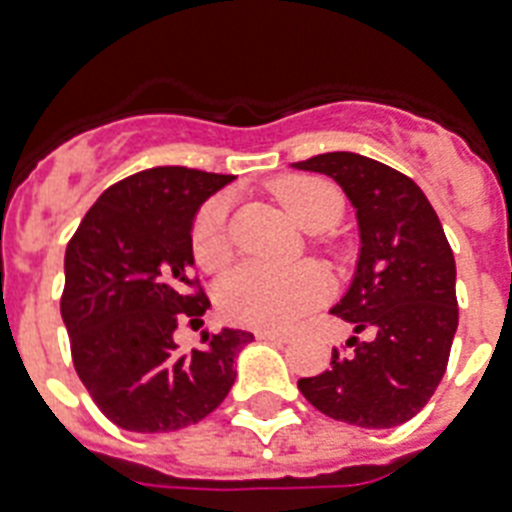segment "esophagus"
I'll return each instance as SVG.
<instances>
[{
    "label": "esophagus",
    "instance_id": "34e87169",
    "mask_svg": "<svg viewBox=\"0 0 512 512\" xmlns=\"http://www.w3.org/2000/svg\"><path fill=\"white\" fill-rule=\"evenodd\" d=\"M255 337L257 340H268V342H289L287 332H273V329H257Z\"/></svg>",
    "mask_w": 512,
    "mask_h": 512
}]
</instances>
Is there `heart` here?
<instances>
[{
  "instance_id": "obj_1",
  "label": "heart",
  "mask_w": 512,
  "mask_h": 512,
  "mask_svg": "<svg viewBox=\"0 0 512 512\" xmlns=\"http://www.w3.org/2000/svg\"><path fill=\"white\" fill-rule=\"evenodd\" d=\"M276 199L297 223L324 231L342 215L345 199L332 180L316 175L284 177L273 185ZM191 252L204 271H223L233 257L228 199L212 196L199 207L191 228ZM327 297V276L316 265L247 263L228 273L217 292L220 311L241 327L284 329Z\"/></svg>"
}]
</instances>
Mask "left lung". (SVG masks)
<instances>
[{
	"instance_id": "8db88e82",
	"label": "left lung",
	"mask_w": 512,
	"mask_h": 512,
	"mask_svg": "<svg viewBox=\"0 0 512 512\" xmlns=\"http://www.w3.org/2000/svg\"><path fill=\"white\" fill-rule=\"evenodd\" d=\"M292 167L324 172L356 207L361 255L335 316L356 335L332 348V366L297 388L319 412L358 428L412 420L449 364L460 308L457 268L436 209L404 172L332 151Z\"/></svg>"
}]
</instances>
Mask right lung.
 Masks as SVG:
<instances>
[{
  "mask_svg": "<svg viewBox=\"0 0 512 512\" xmlns=\"http://www.w3.org/2000/svg\"><path fill=\"white\" fill-rule=\"evenodd\" d=\"M233 175L154 167L103 191L66 247L60 316L84 388L108 420L135 433H170L215 412L233 358L252 332L223 329L180 353L175 329L209 308L191 276V225L201 201Z\"/></svg>",
  "mask_w": 512,
  "mask_h": 512,
  "instance_id": "obj_1",
  "label": "right lung"
}]
</instances>
